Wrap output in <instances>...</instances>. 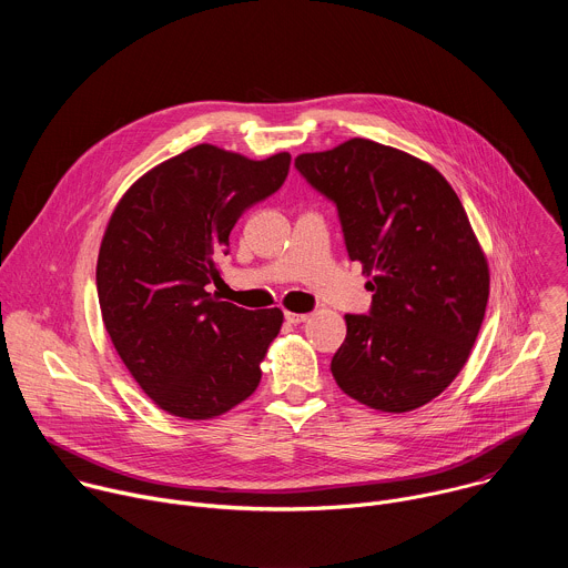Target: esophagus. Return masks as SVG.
Listing matches in <instances>:
<instances>
[{
  "label": "esophagus",
  "instance_id": "esophagus-1",
  "mask_svg": "<svg viewBox=\"0 0 568 568\" xmlns=\"http://www.w3.org/2000/svg\"><path fill=\"white\" fill-rule=\"evenodd\" d=\"M307 316H310V314H305V312H303V314H298V312H285V318H287L290 323H303V321H307Z\"/></svg>",
  "mask_w": 568,
  "mask_h": 568
}]
</instances>
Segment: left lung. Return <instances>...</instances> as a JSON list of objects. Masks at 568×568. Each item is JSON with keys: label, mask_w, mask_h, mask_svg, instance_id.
<instances>
[{"label": "left lung", "mask_w": 568, "mask_h": 568, "mask_svg": "<svg viewBox=\"0 0 568 568\" xmlns=\"http://www.w3.org/2000/svg\"><path fill=\"white\" fill-rule=\"evenodd\" d=\"M337 206L351 261L373 276L368 314H346L331 371L371 409L414 412L465 366L490 294V272L467 213L425 161L351 139L294 159Z\"/></svg>", "instance_id": "1"}]
</instances>
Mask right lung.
<instances>
[{"label":"right lung","mask_w":568,"mask_h":568,"mask_svg":"<svg viewBox=\"0 0 568 568\" xmlns=\"http://www.w3.org/2000/svg\"><path fill=\"white\" fill-rule=\"evenodd\" d=\"M290 161L202 143L134 182L110 217L97 263L105 331L139 386L178 418H215L261 382L283 312L237 307L209 285L231 229L283 186Z\"/></svg>","instance_id":"1"}]
</instances>
